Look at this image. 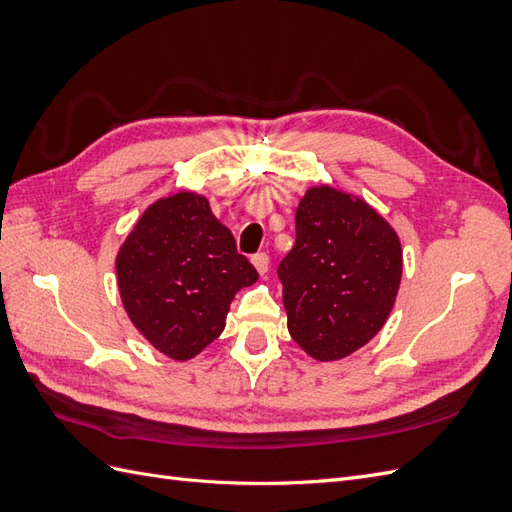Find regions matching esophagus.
Instances as JSON below:
<instances>
[{
  "mask_svg": "<svg viewBox=\"0 0 512 512\" xmlns=\"http://www.w3.org/2000/svg\"><path fill=\"white\" fill-rule=\"evenodd\" d=\"M252 262H254V267H256V271H258L260 275H265V273L269 271V256H267L265 252L254 254V256H252Z\"/></svg>",
  "mask_w": 512,
  "mask_h": 512,
  "instance_id": "34e87169",
  "label": "esophagus"
}]
</instances>
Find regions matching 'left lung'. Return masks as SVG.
<instances>
[{
    "label": "left lung",
    "instance_id": "8db88e82",
    "mask_svg": "<svg viewBox=\"0 0 512 512\" xmlns=\"http://www.w3.org/2000/svg\"><path fill=\"white\" fill-rule=\"evenodd\" d=\"M294 224L297 241L277 267L288 331L314 359H342L391 314L401 280L399 239L363 200L331 188L309 190Z\"/></svg>",
    "mask_w": 512,
    "mask_h": 512
}]
</instances>
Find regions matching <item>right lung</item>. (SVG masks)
Instances as JSON below:
<instances>
[{"label": "right lung", "mask_w": 512, "mask_h": 512, "mask_svg": "<svg viewBox=\"0 0 512 512\" xmlns=\"http://www.w3.org/2000/svg\"><path fill=\"white\" fill-rule=\"evenodd\" d=\"M134 327L170 359H192L224 329L235 294L258 280L207 198L179 192L151 205L117 254Z\"/></svg>", "instance_id": "obj_1"}]
</instances>
